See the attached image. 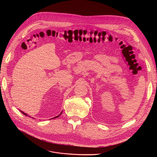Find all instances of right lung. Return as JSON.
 Masks as SVG:
<instances>
[{"instance_id": "right-lung-1", "label": "right lung", "mask_w": 157, "mask_h": 157, "mask_svg": "<svg viewBox=\"0 0 157 157\" xmlns=\"http://www.w3.org/2000/svg\"><path fill=\"white\" fill-rule=\"evenodd\" d=\"M20 111L21 112V113L22 114H24L25 116H29V117H30V116H29V115H28V114H27L26 113H24V112H22V111H21V110H20ZM62 112H63V111H61V113H60V114H59V115H58V116H56V117H53V118H56V117H59V116H60V115H61V114H62ZM32 119H34V118H33V117H32ZM53 118H52V119H53Z\"/></svg>"}]
</instances>
